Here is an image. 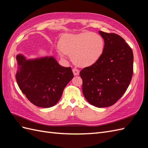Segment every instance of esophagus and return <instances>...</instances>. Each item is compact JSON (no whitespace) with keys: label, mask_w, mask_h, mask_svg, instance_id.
<instances>
[{"label":"esophagus","mask_w":148,"mask_h":148,"mask_svg":"<svg viewBox=\"0 0 148 148\" xmlns=\"http://www.w3.org/2000/svg\"><path fill=\"white\" fill-rule=\"evenodd\" d=\"M73 74H74V75H76V76H77V75H79V70H78L77 69H76V68H74V69H73Z\"/></svg>","instance_id":"esophagus-1"}]
</instances>
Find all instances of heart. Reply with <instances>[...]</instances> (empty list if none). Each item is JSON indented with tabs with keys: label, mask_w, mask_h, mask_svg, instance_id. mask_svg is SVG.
Wrapping results in <instances>:
<instances>
[{
	"label": "heart",
	"mask_w": 148,
	"mask_h": 148,
	"mask_svg": "<svg viewBox=\"0 0 148 148\" xmlns=\"http://www.w3.org/2000/svg\"><path fill=\"white\" fill-rule=\"evenodd\" d=\"M104 46L101 36L91 32L67 34L60 41L62 54L69 55L75 64L82 67L95 64L104 52Z\"/></svg>",
	"instance_id": "obj_1"
}]
</instances>
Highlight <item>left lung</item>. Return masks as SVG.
I'll return each instance as SVG.
<instances>
[{"mask_svg":"<svg viewBox=\"0 0 148 148\" xmlns=\"http://www.w3.org/2000/svg\"><path fill=\"white\" fill-rule=\"evenodd\" d=\"M104 40L100 59L79 72L82 90L87 101L97 107L114 105L131 82L133 54L131 47L120 36L99 31Z\"/></svg>","mask_w":148,"mask_h":148,"instance_id":"left-lung-1","label":"left lung"}]
</instances>
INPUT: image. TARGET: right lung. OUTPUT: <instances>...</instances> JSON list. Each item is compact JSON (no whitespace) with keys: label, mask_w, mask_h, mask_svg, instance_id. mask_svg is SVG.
Masks as SVG:
<instances>
[{"label":"right lung","mask_w":148,"mask_h":148,"mask_svg":"<svg viewBox=\"0 0 148 148\" xmlns=\"http://www.w3.org/2000/svg\"><path fill=\"white\" fill-rule=\"evenodd\" d=\"M18 85L34 105L47 108L60 99L66 84L74 77L71 67L60 65L53 57L26 60L18 55Z\"/></svg>","instance_id":"1"}]
</instances>
